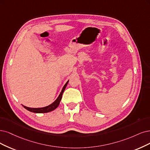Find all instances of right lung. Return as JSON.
Masks as SVG:
<instances>
[{
    "instance_id": "add662e5",
    "label": "right lung",
    "mask_w": 150,
    "mask_h": 150,
    "mask_svg": "<svg viewBox=\"0 0 150 150\" xmlns=\"http://www.w3.org/2000/svg\"><path fill=\"white\" fill-rule=\"evenodd\" d=\"M69 80H68L67 81L66 83L65 84V85L64 86L63 88L62 91H61L60 93L59 94V96L57 97V98L55 99V100L49 106H47L46 107H43V108H28V107H26L23 106V105H22L26 110H29V111L31 112H34V113H46V112H51L52 110H54V109H56L60 104V102L61 101V99H62V95H63V93L65 89V88L67 85L68 83H69Z\"/></svg>"
}]
</instances>
